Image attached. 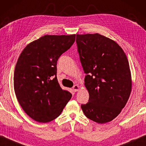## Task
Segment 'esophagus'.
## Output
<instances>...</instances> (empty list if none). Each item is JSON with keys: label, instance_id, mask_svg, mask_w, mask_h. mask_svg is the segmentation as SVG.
Segmentation results:
<instances>
[{"label": "esophagus", "instance_id": "esophagus-1", "mask_svg": "<svg viewBox=\"0 0 146 146\" xmlns=\"http://www.w3.org/2000/svg\"><path fill=\"white\" fill-rule=\"evenodd\" d=\"M80 89V86L79 85H77V84H75V85H74L73 86V90H74V92H78V91Z\"/></svg>", "mask_w": 146, "mask_h": 146}]
</instances>
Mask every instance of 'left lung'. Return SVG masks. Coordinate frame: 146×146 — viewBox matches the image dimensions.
<instances>
[{
    "mask_svg": "<svg viewBox=\"0 0 146 146\" xmlns=\"http://www.w3.org/2000/svg\"><path fill=\"white\" fill-rule=\"evenodd\" d=\"M76 42L89 93L82 110L90 120L108 123L120 113L131 92L127 56L116 42L98 33L77 34Z\"/></svg>",
    "mask_w": 146,
    "mask_h": 146,
    "instance_id": "obj_1",
    "label": "left lung"
}]
</instances>
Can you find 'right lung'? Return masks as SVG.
I'll list each match as a JSON object with an SVG mask.
<instances>
[{"label": "right lung", "instance_id": "1", "mask_svg": "<svg viewBox=\"0 0 146 146\" xmlns=\"http://www.w3.org/2000/svg\"><path fill=\"white\" fill-rule=\"evenodd\" d=\"M75 40V35H44L27 44L19 56L14 74L15 94L35 121L54 120L70 100L72 94L58 83L56 65Z\"/></svg>", "mask_w": 146, "mask_h": 146}]
</instances>
